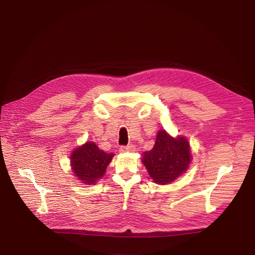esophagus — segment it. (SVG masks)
Wrapping results in <instances>:
<instances>
[{
  "instance_id": "34e87169",
  "label": "esophagus",
  "mask_w": 255,
  "mask_h": 255,
  "mask_svg": "<svg viewBox=\"0 0 255 255\" xmlns=\"http://www.w3.org/2000/svg\"><path fill=\"white\" fill-rule=\"evenodd\" d=\"M135 151V146L133 144H128V145H121L120 146V152L126 153V152H133Z\"/></svg>"
}]
</instances>
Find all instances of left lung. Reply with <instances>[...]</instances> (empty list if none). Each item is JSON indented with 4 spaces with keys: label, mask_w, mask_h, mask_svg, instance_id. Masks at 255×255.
<instances>
[{
    "label": "left lung",
    "mask_w": 255,
    "mask_h": 255,
    "mask_svg": "<svg viewBox=\"0 0 255 255\" xmlns=\"http://www.w3.org/2000/svg\"><path fill=\"white\" fill-rule=\"evenodd\" d=\"M190 160V146L186 138H173L165 129L159 130L153 149L144 152L142 157V163L150 176L160 185L173 182L186 171Z\"/></svg>",
    "instance_id": "left-lung-1"
}]
</instances>
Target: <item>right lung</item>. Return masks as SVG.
<instances>
[{"label":"right lung","mask_w":255,"mask_h":255,"mask_svg":"<svg viewBox=\"0 0 255 255\" xmlns=\"http://www.w3.org/2000/svg\"><path fill=\"white\" fill-rule=\"evenodd\" d=\"M114 153L100 150L95 142L87 141L71 154V168L76 179L84 184L94 185L102 179L107 166L113 159Z\"/></svg>","instance_id":"add662e5"}]
</instances>
